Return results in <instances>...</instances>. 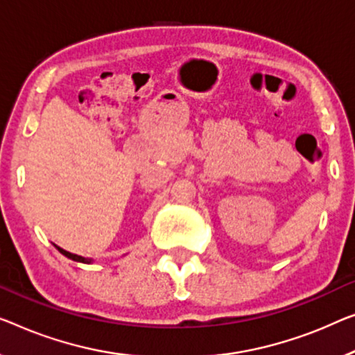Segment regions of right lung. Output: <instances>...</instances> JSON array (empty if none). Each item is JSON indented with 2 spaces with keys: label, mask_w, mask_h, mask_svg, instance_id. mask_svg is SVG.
Returning <instances> with one entry per match:
<instances>
[{
  "label": "right lung",
  "mask_w": 355,
  "mask_h": 355,
  "mask_svg": "<svg viewBox=\"0 0 355 355\" xmlns=\"http://www.w3.org/2000/svg\"><path fill=\"white\" fill-rule=\"evenodd\" d=\"M55 247H57V245H55ZM57 250H59V252L62 253V255L71 258L73 261H79V263H91V261H92V260H89V258H83V257H79V255H75V253H70V252L63 250V248H60V247H57Z\"/></svg>",
  "instance_id": "obj_1"
}]
</instances>
